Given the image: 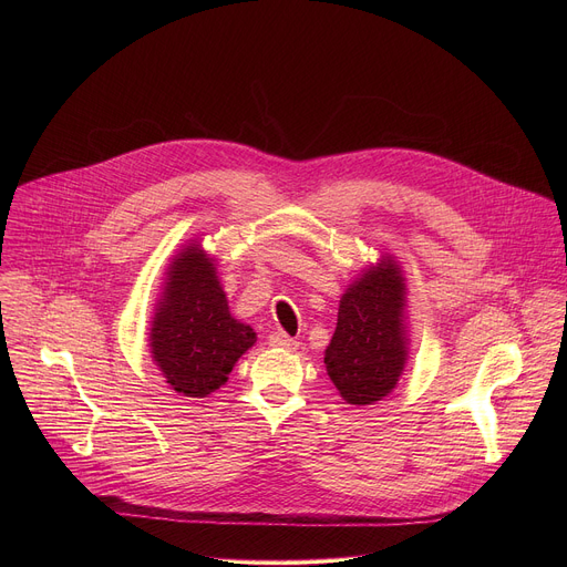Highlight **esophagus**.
I'll list each match as a JSON object with an SVG mask.
<instances>
[{
	"instance_id": "34e87169",
	"label": "esophagus",
	"mask_w": 567,
	"mask_h": 567,
	"mask_svg": "<svg viewBox=\"0 0 567 567\" xmlns=\"http://www.w3.org/2000/svg\"><path fill=\"white\" fill-rule=\"evenodd\" d=\"M269 346L271 348H280V350H296L298 341L291 339L289 334H285L282 330H276V332L269 334Z\"/></svg>"
}]
</instances>
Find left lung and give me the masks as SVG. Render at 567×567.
Returning <instances> with one entry per match:
<instances>
[{"mask_svg":"<svg viewBox=\"0 0 567 567\" xmlns=\"http://www.w3.org/2000/svg\"><path fill=\"white\" fill-rule=\"evenodd\" d=\"M403 363V278L399 267L385 260L343 293L326 365L341 396L354 406H365L396 385Z\"/></svg>","mask_w":567,"mask_h":567,"instance_id":"obj_1","label":"left lung"}]
</instances>
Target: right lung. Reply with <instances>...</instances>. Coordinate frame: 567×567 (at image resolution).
I'll return each mask as SVG.
<instances>
[{
  "instance_id": "1",
  "label": "right lung",
  "mask_w": 567,
  "mask_h": 567,
  "mask_svg": "<svg viewBox=\"0 0 567 567\" xmlns=\"http://www.w3.org/2000/svg\"><path fill=\"white\" fill-rule=\"evenodd\" d=\"M150 341L158 370L177 392L206 396L256 343V332L228 313L213 262L188 247L171 265Z\"/></svg>"
}]
</instances>
